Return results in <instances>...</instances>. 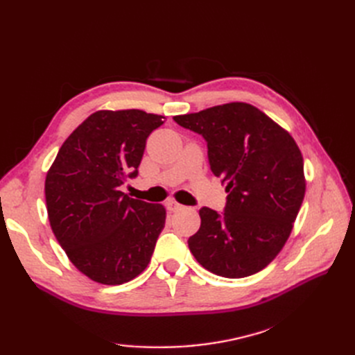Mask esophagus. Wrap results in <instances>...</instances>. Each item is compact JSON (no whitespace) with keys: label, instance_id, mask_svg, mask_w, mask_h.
Returning a JSON list of instances; mask_svg holds the SVG:
<instances>
[{"label":"esophagus","instance_id":"obj_1","mask_svg":"<svg viewBox=\"0 0 355 355\" xmlns=\"http://www.w3.org/2000/svg\"><path fill=\"white\" fill-rule=\"evenodd\" d=\"M166 207H167V210H170V211H178V210H180V209H184V206H182V204H179V202L175 201V200H167V201H166Z\"/></svg>","mask_w":355,"mask_h":355}]
</instances>
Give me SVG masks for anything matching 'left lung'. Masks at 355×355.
I'll return each mask as SVG.
<instances>
[{
	"label": "left lung",
	"instance_id": "obj_1",
	"mask_svg": "<svg viewBox=\"0 0 355 355\" xmlns=\"http://www.w3.org/2000/svg\"><path fill=\"white\" fill-rule=\"evenodd\" d=\"M173 120L204 137L210 170L228 192L223 213L200 209L191 253L220 277L259 272L283 249L304 201V158L295 139L243 102Z\"/></svg>",
	"mask_w": 355,
	"mask_h": 355
}]
</instances>
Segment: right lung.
I'll return each mask as SVG.
<instances>
[{
  "mask_svg": "<svg viewBox=\"0 0 355 355\" xmlns=\"http://www.w3.org/2000/svg\"><path fill=\"white\" fill-rule=\"evenodd\" d=\"M164 116L98 111L63 142L46 178L50 227L69 261L96 283L133 280L148 266L166 209L120 191L137 176L146 139Z\"/></svg>",
  "mask_w": 355,
  "mask_h": 355,
  "instance_id": "add662e5",
  "label": "right lung"
}]
</instances>
